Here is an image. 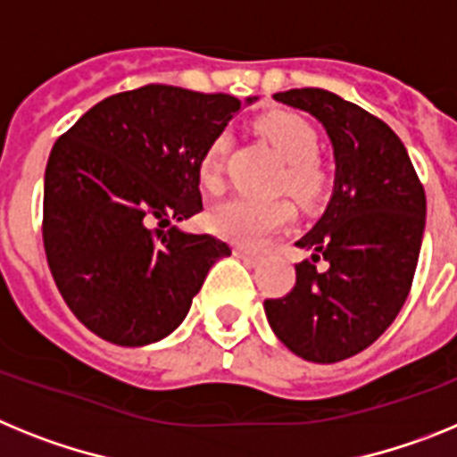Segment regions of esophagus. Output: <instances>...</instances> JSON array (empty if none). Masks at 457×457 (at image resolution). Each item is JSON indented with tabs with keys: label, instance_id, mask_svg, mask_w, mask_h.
Returning a JSON list of instances; mask_svg holds the SVG:
<instances>
[{
	"label": "esophagus",
	"instance_id": "34e87169",
	"mask_svg": "<svg viewBox=\"0 0 457 457\" xmlns=\"http://www.w3.org/2000/svg\"><path fill=\"white\" fill-rule=\"evenodd\" d=\"M234 255L239 257L241 262H245L248 267H257V264L262 262L260 255H255V253H251V251H244V248H237V251H234Z\"/></svg>",
	"mask_w": 457,
	"mask_h": 457
}]
</instances>
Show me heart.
I'll return each mask as SVG.
<instances>
[{
  "instance_id": "obj_1",
  "label": "heart",
  "mask_w": 457,
  "mask_h": 457,
  "mask_svg": "<svg viewBox=\"0 0 457 457\" xmlns=\"http://www.w3.org/2000/svg\"><path fill=\"white\" fill-rule=\"evenodd\" d=\"M257 130L285 161L283 184L303 200L322 195L327 188V170L317 158V133L303 117L295 112H271L257 121ZM228 133L216 135L200 158V179L206 188L218 186L223 172ZM295 220V206L287 200H253V197H229L209 212V229L232 244L257 245L267 244L273 234Z\"/></svg>"
}]
</instances>
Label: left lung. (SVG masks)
<instances>
[{"instance_id":"8db88e82","label":"left lung","mask_w":457,"mask_h":457,"mask_svg":"<svg viewBox=\"0 0 457 457\" xmlns=\"http://www.w3.org/2000/svg\"><path fill=\"white\" fill-rule=\"evenodd\" d=\"M278 103L324 126L336 179L327 209L296 245V285L264 301L278 340L312 363H338L370 347L410 295L426 229V193L398 135L324 89H289ZM328 269L317 272L314 262Z\"/></svg>"}]
</instances>
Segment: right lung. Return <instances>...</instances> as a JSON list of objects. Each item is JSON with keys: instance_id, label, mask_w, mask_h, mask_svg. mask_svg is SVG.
Returning a JSON list of instances; mask_svg holds the SVG:
<instances>
[{"instance_id": "1", "label": "right lung", "mask_w": 457, "mask_h": 457, "mask_svg": "<svg viewBox=\"0 0 457 457\" xmlns=\"http://www.w3.org/2000/svg\"><path fill=\"white\" fill-rule=\"evenodd\" d=\"M239 110L229 94L146 85L96 103L54 142L43 186L47 267L98 338L121 347L168 338L209 269L232 253L212 234L152 225L202 212L200 158Z\"/></svg>"}]
</instances>
